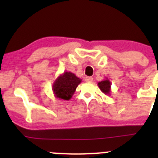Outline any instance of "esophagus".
Here are the masks:
<instances>
[{
	"mask_svg": "<svg viewBox=\"0 0 158 158\" xmlns=\"http://www.w3.org/2000/svg\"><path fill=\"white\" fill-rule=\"evenodd\" d=\"M85 80L86 82H92L93 81V78L91 77V76H87V77H85Z\"/></svg>",
	"mask_w": 158,
	"mask_h": 158,
	"instance_id": "esophagus-1",
	"label": "esophagus"
}]
</instances>
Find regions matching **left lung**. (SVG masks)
<instances>
[{
	"label": "left lung",
	"mask_w": 158,
	"mask_h": 158,
	"mask_svg": "<svg viewBox=\"0 0 158 158\" xmlns=\"http://www.w3.org/2000/svg\"><path fill=\"white\" fill-rule=\"evenodd\" d=\"M98 87L100 90L106 95H110L111 92V82L108 79H106L105 80L101 81L98 83Z\"/></svg>",
	"instance_id": "1"
}]
</instances>
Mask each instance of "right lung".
<instances>
[{
    "label": "right lung",
    "instance_id": "add662e5",
    "mask_svg": "<svg viewBox=\"0 0 158 158\" xmlns=\"http://www.w3.org/2000/svg\"><path fill=\"white\" fill-rule=\"evenodd\" d=\"M82 79L70 72H64L60 75L52 84V92L56 98L69 100L74 94Z\"/></svg>",
    "mask_w": 158,
    "mask_h": 158
}]
</instances>
